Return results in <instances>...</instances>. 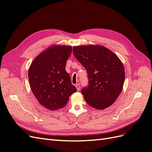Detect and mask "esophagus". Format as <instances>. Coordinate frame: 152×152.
<instances>
[{"instance_id":"1","label":"esophagus","mask_w":152,"mask_h":152,"mask_svg":"<svg viewBox=\"0 0 152 152\" xmlns=\"http://www.w3.org/2000/svg\"><path fill=\"white\" fill-rule=\"evenodd\" d=\"M75 87H76V88H77V91H80V84H77L76 85H75Z\"/></svg>"}]
</instances>
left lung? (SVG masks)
I'll list each match as a JSON object with an SVG mask.
<instances>
[{
  "instance_id": "left-lung-1",
  "label": "left lung",
  "mask_w": 152,
  "mask_h": 152,
  "mask_svg": "<svg viewBox=\"0 0 152 152\" xmlns=\"http://www.w3.org/2000/svg\"><path fill=\"white\" fill-rule=\"evenodd\" d=\"M73 53L87 72L88 86L81 91L86 102L98 110L111 106L121 93L125 80L120 59L102 45L75 46Z\"/></svg>"
}]
</instances>
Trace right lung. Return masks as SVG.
<instances>
[{"mask_svg":"<svg viewBox=\"0 0 152 152\" xmlns=\"http://www.w3.org/2000/svg\"><path fill=\"white\" fill-rule=\"evenodd\" d=\"M72 48L49 47L32 61L28 70L31 90L39 103L49 110L63 108L77 91L65 70Z\"/></svg>","mask_w":152,"mask_h":152,"instance_id":"obj_1","label":"right lung"}]
</instances>
